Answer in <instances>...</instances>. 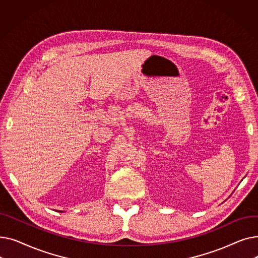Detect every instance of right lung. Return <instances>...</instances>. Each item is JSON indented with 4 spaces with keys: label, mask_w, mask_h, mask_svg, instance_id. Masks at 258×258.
<instances>
[{
    "label": "right lung",
    "mask_w": 258,
    "mask_h": 258,
    "mask_svg": "<svg viewBox=\"0 0 258 258\" xmlns=\"http://www.w3.org/2000/svg\"><path fill=\"white\" fill-rule=\"evenodd\" d=\"M57 211H58V212H64V211H60V210H57Z\"/></svg>",
    "instance_id": "1"
}]
</instances>
